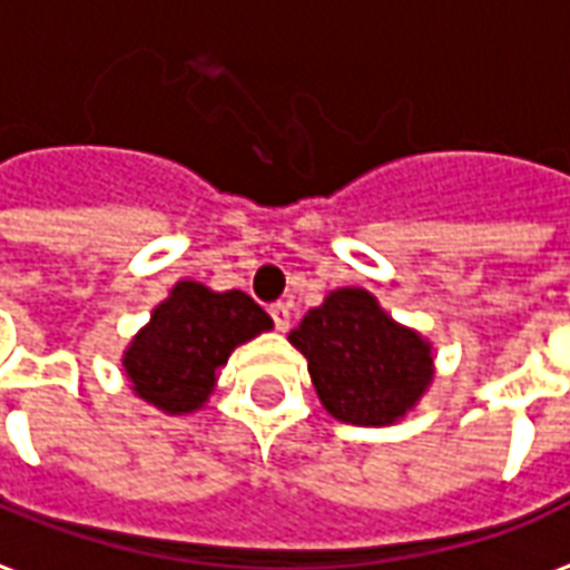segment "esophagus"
<instances>
[{
	"label": "esophagus",
	"mask_w": 570,
	"mask_h": 570,
	"mask_svg": "<svg viewBox=\"0 0 570 570\" xmlns=\"http://www.w3.org/2000/svg\"><path fill=\"white\" fill-rule=\"evenodd\" d=\"M269 315H273V325H276V331H288L291 327V303L279 301L269 306Z\"/></svg>",
	"instance_id": "esophagus-1"
}]
</instances>
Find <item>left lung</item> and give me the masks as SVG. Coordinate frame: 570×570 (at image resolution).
Returning <instances> with one entry per match:
<instances>
[{
	"mask_svg": "<svg viewBox=\"0 0 570 570\" xmlns=\"http://www.w3.org/2000/svg\"><path fill=\"white\" fill-rule=\"evenodd\" d=\"M309 364L318 401L348 425H392L434 380L431 343L364 288H336L288 334Z\"/></svg>",
	"mask_w": 570,
	"mask_h": 570,
	"instance_id": "1",
	"label": "left lung"
}]
</instances>
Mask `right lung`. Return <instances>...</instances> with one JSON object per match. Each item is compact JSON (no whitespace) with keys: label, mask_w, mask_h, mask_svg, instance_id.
Returning <instances> with one entry per match:
<instances>
[{"label":"right lung","mask_w":570,"mask_h":570,"mask_svg":"<svg viewBox=\"0 0 570 570\" xmlns=\"http://www.w3.org/2000/svg\"><path fill=\"white\" fill-rule=\"evenodd\" d=\"M273 327L243 291H212L199 282H176L151 322L124 352L132 392L169 416L194 413L209 401L230 352Z\"/></svg>","instance_id":"add662e5"}]
</instances>
